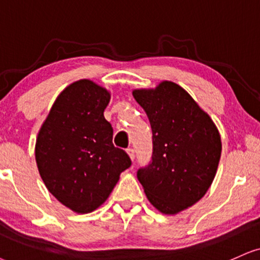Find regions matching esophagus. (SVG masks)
<instances>
[{
  "instance_id": "34e87169",
  "label": "esophagus",
  "mask_w": 260,
  "mask_h": 260,
  "mask_svg": "<svg viewBox=\"0 0 260 260\" xmlns=\"http://www.w3.org/2000/svg\"><path fill=\"white\" fill-rule=\"evenodd\" d=\"M126 153H127V155L130 156V159L134 161V159H135V152H134V149L133 148L126 149Z\"/></svg>"
}]
</instances>
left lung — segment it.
Listing matches in <instances>:
<instances>
[{"instance_id":"1","label":"left lung","mask_w":260,"mask_h":260,"mask_svg":"<svg viewBox=\"0 0 260 260\" xmlns=\"http://www.w3.org/2000/svg\"><path fill=\"white\" fill-rule=\"evenodd\" d=\"M133 95L153 133L152 162L137 171V178L156 210L177 214L197 204L212 184L222 153L219 131L174 82L135 89Z\"/></svg>"}]
</instances>
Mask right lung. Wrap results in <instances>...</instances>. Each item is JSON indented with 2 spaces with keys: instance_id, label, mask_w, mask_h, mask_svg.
<instances>
[{
  "instance_id": "add662e5",
  "label": "right lung",
  "mask_w": 260,
  "mask_h": 260,
  "mask_svg": "<svg viewBox=\"0 0 260 260\" xmlns=\"http://www.w3.org/2000/svg\"><path fill=\"white\" fill-rule=\"evenodd\" d=\"M111 92L90 79L66 86L42 124L35 147L48 190L76 213H89L107 200L129 155L112 143L105 119Z\"/></svg>"
}]
</instances>
